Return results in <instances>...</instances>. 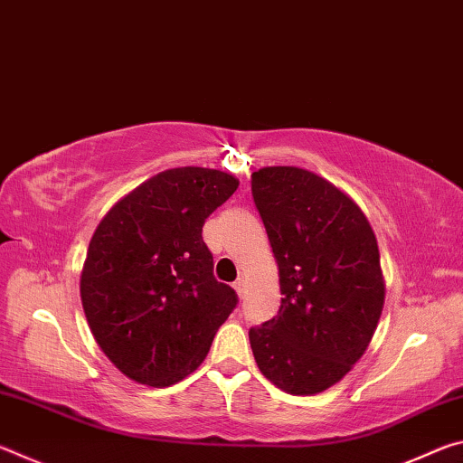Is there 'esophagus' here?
<instances>
[{
    "mask_svg": "<svg viewBox=\"0 0 463 463\" xmlns=\"http://www.w3.org/2000/svg\"><path fill=\"white\" fill-rule=\"evenodd\" d=\"M232 288H234V292H237V294H239V298H241L242 294H245V279L239 278V279L234 281V284H232Z\"/></svg>",
    "mask_w": 463,
    "mask_h": 463,
    "instance_id": "1",
    "label": "esophagus"
}]
</instances>
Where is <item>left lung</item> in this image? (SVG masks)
Returning <instances> with one entry per match:
<instances>
[{"label":"left lung","mask_w":463,"mask_h":463,"mask_svg":"<svg viewBox=\"0 0 463 463\" xmlns=\"http://www.w3.org/2000/svg\"><path fill=\"white\" fill-rule=\"evenodd\" d=\"M250 192L279 269L278 315L250 326L261 373L312 396L343 380L365 354L383 308L378 241L362 208L325 177L263 167Z\"/></svg>","instance_id":"obj_1"}]
</instances>
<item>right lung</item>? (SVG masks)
I'll use <instances>...</instances> for the list:
<instances>
[{"label":"right lung","mask_w":463,"mask_h":463,"mask_svg":"<svg viewBox=\"0 0 463 463\" xmlns=\"http://www.w3.org/2000/svg\"><path fill=\"white\" fill-rule=\"evenodd\" d=\"M239 179L175 167L116 202L90 241L81 271L88 325L130 380L165 388L206 359L237 294L214 278L202 226Z\"/></svg>","instance_id":"right-lung-1"}]
</instances>
